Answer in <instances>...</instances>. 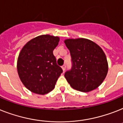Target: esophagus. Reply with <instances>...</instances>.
<instances>
[{
	"label": "esophagus",
	"mask_w": 123,
	"mask_h": 123,
	"mask_svg": "<svg viewBox=\"0 0 123 123\" xmlns=\"http://www.w3.org/2000/svg\"><path fill=\"white\" fill-rule=\"evenodd\" d=\"M62 71H64L65 69H66V65H63V66H62Z\"/></svg>",
	"instance_id": "obj_1"
}]
</instances>
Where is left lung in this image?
<instances>
[{
	"instance_id": "8db88e82",
	"label": "left lung",
	"mask_w": 123,
	"mask_h": 123,
	"mask_svg": "<svg viewBox=\"0 0 123 123\" xmlns=\"http://www.w3.org/2000/svg\"><path fill=\"white\" fill-rule=\"evenodd\" d=\"M64 43L71 56L72 68L64 76L73 88L88 92L103 82L108 72V62L99 45L88 39H66Z\"/></svg>"
}]
</instances>
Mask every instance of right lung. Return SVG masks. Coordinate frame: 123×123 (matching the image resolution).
Returning a JSON list of instances; mask_svg holds the SVG:
<instances>
[{
  "instance_id": "obj_1",
  "label": "right lung",
  "mask_w": 123,
  "mask_h": 123,
  "mask_svg": "<svg viewBox=\"0 0 123 123\" xmlns=\"http://www.w3.org/2000/svg\"><path fill=\"white\" fill-rule=\"evenodd\" d=\"M59 42L58 37L43 35L31 39L22 48L17 62L18 73L31 92L45 95L54 88L62 73L53 54Z\"/></svg>"
}]
</instances>
